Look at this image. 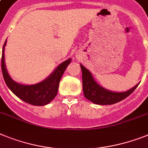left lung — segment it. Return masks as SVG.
Returning <instances> with one entry per match:
<instances>
[{
	"instance_id": "obj_1",
	"label": "left lung",
	"mask_w": 148,
	"mask_h": 148,
	"mask_svg": "<svg viewBox=\"0 0 148 148\" xmlns=\"http://www.w3.org/2000/svg\"><path fill=\"white\" fill-rule=\"evenodd\" d=\"M83 78V89L84 96L95 105H113L126 99L133 92L140 83L126 92H113L103 88L94 80L91 72L80 64Z\"/></svg>"
}]
</instances>
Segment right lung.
Wrapping results in <instances>:
<instances>
[{
  "instance_id": "right-lung-1",
  "label": "right lung",
  "mask_w": 148,
  "mask_h": 148,
  "mask_svg": "<svg viewBox=\"0 0 148 148\" xmlns=\"http://www.w3.org/2000/svg\"><path fill=\"white\" fill-rule=\"evenodd\" d=\"M7 43L5 41L2 51L1 69L4 81L11 91L25 102L35 106H43L49 104L56 96L59 82L64 71L71 63V59H68L61 63L53 72L43 81L33 85H24L16 83L12 79L7 72L5 64L4 48Z\"/></svg>"
}]
</instances>
